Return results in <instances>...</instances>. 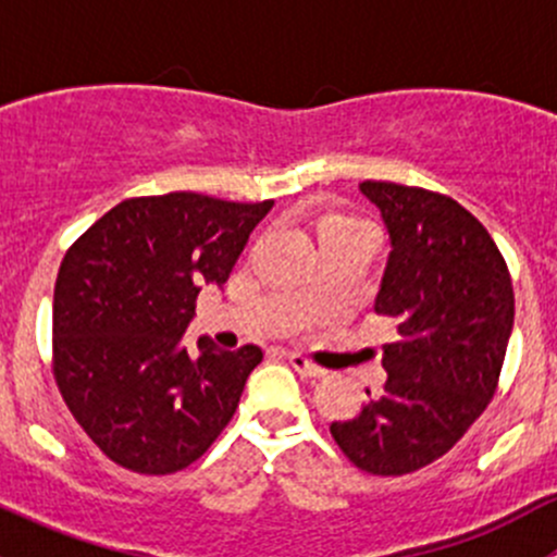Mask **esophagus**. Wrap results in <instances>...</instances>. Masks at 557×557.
<instances>
[{
	"mask_svg": "<svg viewBox=\"0 0 557 557\" xmlns=\"http://www.w3.org/2000/svg\"><path fill=\"white\" fill-rule=\"evenodd\" d=\"M288 363L296 369V372L301 374V377H310V380L325 377V369L314 367V363L307 361V358L301 356V352H288Z\"/></svg>",
	"mask_w": 557,
	"mask_h": 557,
	"instance_id": "obj_1",
	"label": "esophagus"
}]
</instances>
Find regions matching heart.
Masks as SVG:
<instances>
[{"label": "heart", "mask_w": 557, "mask_h": 557, "mask_svg": "<svg viewBox=\"0 0 557 557\" xmlns=\"http://www.w3.org/2000/svg\"><path fill=\"white\" fill-rule=\"evenodd\" d=\"M334 223H356V221H350V218H329L325 226H334Z\"/></svg>", "instance_id": "b5f03b06"}]
</instances>
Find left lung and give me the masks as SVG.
<instances>
[{"label": "left lung", "instance_id": "8db88e82", "mask_svg": "<svg viewBox=\"0 0 557 557\" xmlns=\"http://www.w3.org/2000/svg\"><path fill=\"white\" fill-rule=\"evenodd\" d=\"M385 223L387 252L374 312L398 323L383 347L387 380L345 423L342 453L369 474L434 463L485 412L515 323L507 263L491 234L450 196L396 183L358 185Z\"/></svg>", "mask_w": 557, "mask_h": 557}]
</instances>
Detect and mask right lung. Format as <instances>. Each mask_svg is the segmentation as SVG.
I'll return each mask as SVG.
<instances>
[{"mask_svg":"<svg viewBox=\"0 0 557 557\" xmlns=\"http://www.w3.org/2000/svg\"><path fill=\"white\" fill-rule=\"evenodd\" d=\"M274 201L139 196L99 218L61 261L53 374L94 445L123 469L172 474L207 453L237 412L261 347L183 345L205 285L232 274Z\"/></svg>","mask_w":557,"mask_h":557,"instance_id":"obj_1","label":"right lung"}]
</instances>
